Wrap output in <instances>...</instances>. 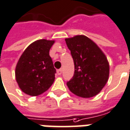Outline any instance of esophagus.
I'll list each match as a JSON object with an SVG mask.
<instances>
[{
	"instance_id": "1",
	"label": "esophagus",
	"mask_w": 130,
	"mask_h": 130,
	"mask_svg": "<svg viewBox=\"0 0 130 130\" xmlns=\"http://www.w3.org/2000/svg\"><path fill=\"white\" fill-rule=\"evenodd\" d=\"M57 73V75H61V73H62V69H58Z\"/></svg>"
}]
</instances>
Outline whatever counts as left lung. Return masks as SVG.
Returning <instances> with one entry per match:
<instances>
[{
  "label": "left lung",
  "instance_id": "left-lung-1",
  "mask_svg": "<svg viewBox=\"0 0 130 130\" xmlns=\"http://www.w3.org/2000/svg\"><path fill=\"white\" fill-rule=\"evenodd\" d=\"M65 40L75 66L73 77L67 83L69 89L83 98L96 96L108 80L109 63L106 55L96 43L83 35Z\"/></svg>",
  "mask_w": 130,
  "mask_h": 130
}]
</instances>
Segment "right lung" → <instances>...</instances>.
Wrapping results in <instances>:
<instances>
[{"instance_id": "right-lung-1", "label": "right lung", "mask_w": 130, "mask_h": 130, "mask_svg": "<svg viewBox=\"0 0 130 130\" xmlns=\"http://www.w3.org/2000/svg\"><path fill=\"white\" fill-rule=\"evenodd\" d=\"M55 40L40 39L26 47L15 68L19 88L30 96H38L48 90L55 81L56 69L49 52Z\"/></svg>"}]
</instances>
